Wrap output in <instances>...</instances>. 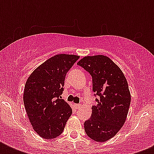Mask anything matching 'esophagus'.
<instances>
[{
  "mask_svg": "<svg viewBox=\"0 0 154 154\" xmlns=\"http://www.w3.org/2000/svg\"><path fill=\"white\" fill-rule=\"evenodd\" d=\"M74 106L76 109H79V108L81 107V105H80V104H74Z\"/></svg>",
  "mask_w": 154,
  "mask_h": 154,
  "instance_id": "1",
  "label": "esophagus"
}]
</instances>
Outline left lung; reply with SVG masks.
<instances>
[{"label":"left lung","mask_w":154,"mask_h":154,"mask_svg":"<svg viewBox=\"0 0 154 154\" xmlns=\"http://www.w3.org/2000/svg\"><path fill=\"white\" fill-rule=\"evenodd\" d=\"M77 65L90 73L93 90L99 97L92 107V116L85 122V130L94 141L104 142L113 137L125 122L131 101L128 82L106 56H86Z\"/></svg>","instance_id":"8db88e82"}]
</instances>
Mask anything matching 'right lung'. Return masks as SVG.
Segmentation results:
<instances>
[{"label": "right lung", "instance_id": "right-lung-1", "mask_svg": "<svg viewBox=\"0 0 154 154\" xmlns=\"http://www.w3.org/2000/svg\"><path fill=\"white\" fill-rule=\"evenodd\" d=\"M79 58L72 54H57L39 65L30 74L24 89L25 111L34 131L45 139L62 134L72 109L60 99L66 73Z\"/></svg>", "mask_w": 154, "mask_h": 154}]
</instances>
